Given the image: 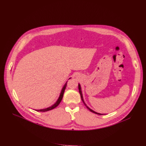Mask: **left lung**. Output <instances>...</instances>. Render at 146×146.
Instances as JSON below:
<instances>
[{"label": "left lung", "mask_w": 146, "mask_h": 146, "mask_svg": "<svg viewBox=\"0 0 146 146\" xmlns=\"http://www.w3.org/2000/svg\"><path fill=\"white\" fill-rule=\"evenodd\" d=\"M79 93H80V97H81V99H82V100L83 101V103H84V104L86 106V108L88 109L90 111H91L92 112H93V113H96V114H99V115H103V114H100V113H96V112H95L94 111H93V110H92V109H90L89 107H87V105L85 104V103H84V100H83V96H82V90H81V87H80V84H79Z\"/></svg>", "instance_id": "1"}]
</instances>
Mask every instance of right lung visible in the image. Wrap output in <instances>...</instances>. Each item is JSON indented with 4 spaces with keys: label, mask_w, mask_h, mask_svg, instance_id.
Listing matches in <instances>:
<instances>
[{
    "label": "right lung",
    "mask_w": 146,
    "mask_h": 146,
    "mask_svg": "<svg viewBox=\"0 0 146 146\" xmlns=\"http://www.w3.org/2000/svg\"><path fill=\"white\" fill-rule=\"evenodd\" d=\"M66 86H67V83H66V84H64V86H63V89L62 90V92H61V93L60 94V96L59 99H58L57 101L55 103V104H54L53 106H52L51 107H49V108H46V109H41V110H36L37 111H42V112H44V111H48V110H52L53 109H54L55 108H56V107L59 105L60 103V102L62 101V99H63V94H64V90H65V89L66 87Z\"/></svg>",
    "instance_id": "add662e5"
}]
</instances>
